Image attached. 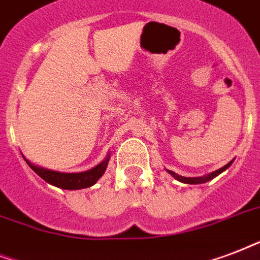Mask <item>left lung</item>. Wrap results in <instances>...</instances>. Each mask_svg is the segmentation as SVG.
<instances>
[{
	"instance_id": "obj_1",
	"label": "left lung",
	"mask_w": 260,
	"mask_h": 260,
	"mask_svg": "<svg viewBox=\"0 0 260 260\" xmlns=\"http://www.w3.org/2000/svg\"><path fill=\"white\" fill-rule=\"evenodd\" d=\"M233 161L235 159H232L229 164H226L225 166H222L221 169L215 170V172H211V173L206 174V176H202V177H184V176H180V174L174 173V172H172V170H168V173L170 174V176H173L176 180H178L180 183H184V184H203V183H207V181H210V180H213L214 177H217L218 174H221L222 172H225V170L229 168V166L233 164Z\"/></svg>"
}]
</instances>
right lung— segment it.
Here are the masks:
<instances>
[{
	"instance_id": "obj_1",
	"label": "right lung",
	"mask_w": 260,
	"mask_h": 260,
	"mask_svg": "<svg viewBox=\"0 0 260 260\" xmlns=\"http://www.w3.org/2000/svg\"><path fill=\"white\" fill-rule=\"evenodd\" d=\"M25 162L28 166L39 176L43 178L46 183L54 185V187L62 188V189H69V191H75V189H83V188L92 187L99 178L102 177L105 170L108 168L109 159H110V152L104 161L94 166L92 169L86 170V172H80V173H62V172H57V170H50L46 168H41V166L34 165L24 156Z\"/></svg>"
}]
</instances>
